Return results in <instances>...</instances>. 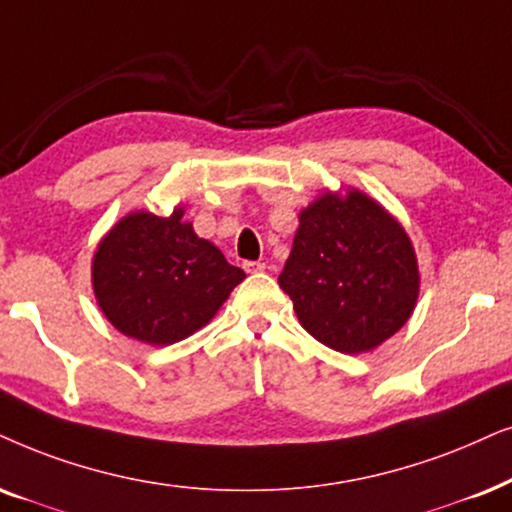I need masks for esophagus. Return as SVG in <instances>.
Returning <instances> with one entry per match:
<instances>
[{"mask_svg": "<svg viewBox=\"0 0 512 512\" xmlns=\"http://www.w3.org/2000/svg\"><path fill=\"white\" fill-rule=\"evenodd\" d=\"M244 270H247V272H263V270H265V263H258V261H244Z\"/></svg>", "mask_w": 512, "mask_h": 512, "instance_id": "obj_1", "label": "esophagus"}]
</instances>
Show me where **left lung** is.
<instances>
[{
  "label": "left lung",
  "instance_id": "obj_1",
  "mask_svg": "<svg viewBox=\"0 0 512 512\" xmlns=\"http://www.w3.org/2000/svg\"><path fill=\"white\" fill-rule=\"evenodd\" d=\"M280 287L331 350L369 353L414 313L421 275L407 230L367 192H322L298 214Z\"/></svg>",
  "mask_w": 512,
  "mask_h": 512
}]
</instances>
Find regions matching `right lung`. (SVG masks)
Masks as SVG:
<instances>
[{
    "label": "right lung",
    "mask_w": 512,
    "mask_h": 512,
    "mask_svg": "<svg viewBox=\"0 0 512 512\" xmlns=\"http://www.w3.org/2000/svg\"><path fill=\"white\" fill-rule=\"evenodd\" d=\"M183 214L181 204L164 218L131 211L105 232L91 261L98 308L141 343L171 345L195 334L247 277Z\"/></svg>",
    "instance_id": "right-lung-1"
}]
</instances>
